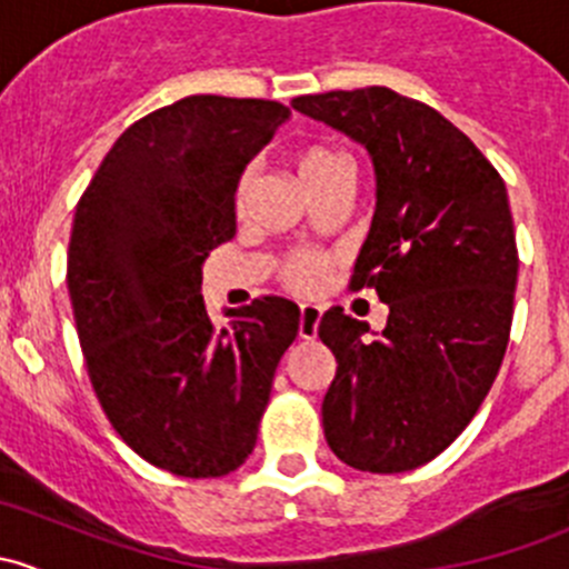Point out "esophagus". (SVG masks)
<instances>
[{"label": "esophagus", "instance_id": "1", "mask_svg": "<svg viewBox=\"0 0 569 569\" xmlns=\"http://www.w3.org/2000/svg\"><path fill=\"white\" fill-rule=\"evenodd\" d=\"M319 319H321V308L317 306H300V325H297V332L300 338H313L319 330Z\"/></svg>", "mask_w": 569, "mask_h": 569}]
</instances>
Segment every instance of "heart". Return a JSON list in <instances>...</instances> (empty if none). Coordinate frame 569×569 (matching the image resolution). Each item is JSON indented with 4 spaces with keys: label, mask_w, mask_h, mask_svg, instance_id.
Listing matches in <instances>:
<instances>
[{
    "label": "heart",
    "mask_w": 569,
    "mask_h": 569,
    "mask_svg": "<svg viewBox=\"0 0 569 569\" xmlns=\"http://www.w3.org/2000/svg\"><path fill=\"white\" fill-rule=\"evenodd\" d=\"M295 168L300 181L306 183L308 192L325 187L330 181H347L349 162L343 153L332 151L327 146H306L295 153ZM250 189V173L239 178L237 187V206L242 209L244 198ZM283 280L297 291H313L321 280V261L311 252H295L283 267Z\"/></svg>",
    "instance_id": "obj_1"
}]
</instances>
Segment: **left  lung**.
<instances>
[{
  "label": "left lung",
  "instance_id": "1",
  "mask_svg": "<svg viewBox=\"0 0 569 569\" xmlns=\"http://www.w3.org/2000/svg\"><path fill=\"white\" fill-rule=\"evenodd\" d=\"M375 164L377 206L352 289L375 286L388 325L330 308L319 338L336 355L321 401L332 455L401 473L449 449L501 369L518 286L507 187L485 153L432 107L388 88L291 101Z\"/></svg>",
  "mask_w": 569,
  "mask_h": 569
}]
</instances>
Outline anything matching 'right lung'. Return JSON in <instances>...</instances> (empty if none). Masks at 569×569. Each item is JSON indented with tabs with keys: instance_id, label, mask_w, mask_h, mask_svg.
Segmentation results:
<instances>
[{
	"instance_id": "1",
	"label": "right lung",
	"mask_w": 569,
	"mask_h": 569,
	"mask_svg": "<svg viewBox=\"0 0 569 569\" xmlns=\"http://www.w3.org/2000/svg\"><path fill=\"white\" fill-rule=\"evenodd\" d=\"M263 99L189 96L114 140L73 214L68 295L90 382L131 451L187 479L252 455L300 308L261 297L211 325L203 261L237 233L239 178L289 120Z\"/></svg>"
}]
</instances>
